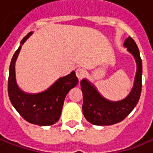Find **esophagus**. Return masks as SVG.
<instances>
[{
	"label": "esophagus",
	"mask_w": 153,
	"mask_h": 153,
	"mask_svg": "<svg viewBox=\"0 0 153 153\" xmlns=\"http://www.w3.org/2000/svg\"><path fill=\"white\" fill-rule=\"evenodd\" d=\"M76 75L77 78L79 80H81L82 78H83V76H85V71L83 69H82V68H78L76 71Z\"/></svg>",
	"instance_id": "esophagus-1"
}]
</instances>
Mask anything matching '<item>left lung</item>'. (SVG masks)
<instances>
[{
    "instance_id": "obj_1",
    "label": "left lung",
    "mask_w": 153,
    "mask_h": 153,
    "mask_svg": "<svg viewBox=\"0 0 153 153\" xmlns=\"http://www.w3.org/2000/svg\"><path fill=\"white\" fill-rule=\"evenodd\" d=\"M125 47L132 54L137 63L134 85L125 99L111 102L103 97L86 79L80 82L83 103L82 112L90 123L96 126H111L124 120L137 104L142 89V61L136 42L131 37L126 39Z\"/></svg>"
}]
</instances>
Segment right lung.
<instances>
[{"mask_svg": "<svg viewBox=\"0 0 153 153\" xmlns=\"http://www.w3.org/2000/svg\"><path fill=\"white\" fill-rule=\"evenodd\" d=\"M31 35L32 32L28 33L22 40L21 46L12 57L7 83L8 97L19 114L28 123L42 126H51L59 120L64 98L71 89L77 84L78 78L75 71H72L70 75L59 78L43 92L28 94L21 91L16 80L15 64L22 45Z\"/></svg>", "mask_w": 153, "mask_h": 153, "instance_id": "add662e5", "label": "right lung"}]
</instances>
